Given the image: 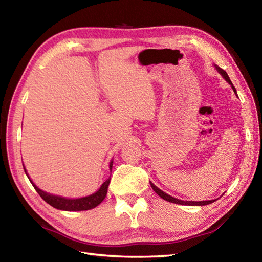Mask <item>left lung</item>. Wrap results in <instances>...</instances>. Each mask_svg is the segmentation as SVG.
<instances>
[{"label":"left lung","mask_w":262,"mask_h":262,"mask_svg":"<svg viewBox=\"0 0 262 262\" xmlns=\"http://www.w3.org/2000/svg\"><path fill=\"white\" fill-rule=\"evenodd\" d=\"M216 69H217V71L220 72V74L223 76V78L226 79V80L231 84V86H232L233 91L236 94V90H235V88L233 87L232 82H231V80H230V78H229L227 72L224 71L223 69H221L220 67H216ZM149 183H150L151 188H153V190H154L157 194H159V195H160L162 199L167 201V202H172V203H176V204H182V205H206V204H210V203L214 202V201H215V200H211V201H200V202H195V201H182V200L175 199V198H173V196H171V195H168V194H166V193H164L162 190H160L159 187L155 186L153 183H151V182H149Z\"/></svg>","instance_id":"1"}]
</instances>
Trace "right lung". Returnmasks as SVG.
Segmentation results:
<instances>
[{
    "label": "right lung",
    "mask_w": 262,
    "mask_h": 262,
    "mask_svg": "<svg viewBox=\"0 0 262 262\" xmlns=\"http://www.w3.org/2000/svg\"><path fill=\"white\" fill-rule=\"evenodd\" d=\"M112 167H113V162H111V165H109L111 172H112ZM24 172L27 173L26 168H24ZM29 180H30V178H29ZM30 182H31V184L35 188V191L39 193V195L48 204L53 206V208L59 209V210H63V211H86V210L96 208V206L99 205L103 201V199L106 198L107 188L109 185V182H111V179H108L107 181L103 182L99 190L96 193L91 194V195L86 196V198H81V199H66V198H61V196L52 195V194H49L47 192H43L42 190H40V188L36 186L31 180H30Z\"/></svg>",
    "instance_id": "add662e5"
}]
</instances>
